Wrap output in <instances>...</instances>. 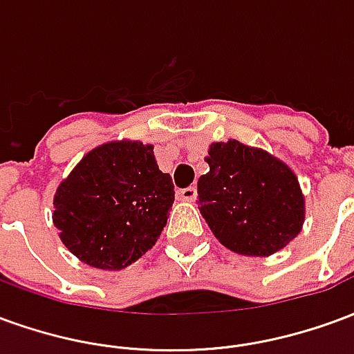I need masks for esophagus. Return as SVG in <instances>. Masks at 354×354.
Returning <instances> with one entry per match:
<instances>
[{
    "mask_svg": "<svg viewBox=\"0 0 354 354\" xmlns=\"http://www.w3.org/2000/svg\"><path fill=\"white\" fill-rule=\"evenodd\" d=\"M178 197H180L182 201H193L195 197H197V189H195L193 185L184 187V189H180V192H178Z\"/></svg>",
    "mask_w": 354,
    "mask_h": 354,
    "instance_id": "34e87169",
    "label": "esophagus"
}]
</instances>
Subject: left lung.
Instances as JSON below:
<instances>
[{
	"mask_svg": "<svg viewBox=\"0 0 354 354\" xmlns=\"http://www.w3.org/2000/svg\"><path fill=\"white\" fill-rule=\"evenodd\" d=\"M207 162L210 170L197 182V203L225 248L269 256L299 233L304 195L284 162L237 140L212 144Z\"/></svg>",
	"mask_w": 354,
	"mask_h": 354,
	"instance_id": "obj_1",
	"label": "left lung"
}]
</instances>
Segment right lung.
<instances>
[{
    "mask_svg": "<svg viewBox=\"0 0 354 354\" xmlns=\"http://www.w3.org/2000/svg\"><path fill=\"white\" fill-rule=\"evenodd\" d=\"M174 203L153 146L109 142L87 153L58 185L53 222L62 243L96 269H123L146 254Z\"/></svg>",
    "mask_w": 354,
    "mask_h": 354,
    "instance_id": "add662e5",
    "label": "right lung"
}]
</instances>
